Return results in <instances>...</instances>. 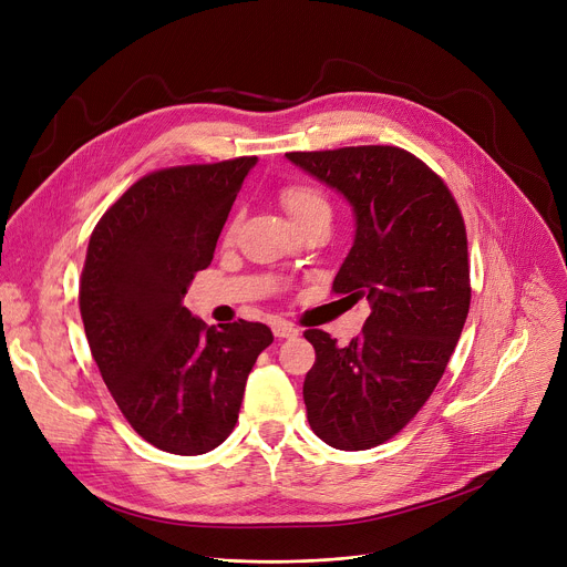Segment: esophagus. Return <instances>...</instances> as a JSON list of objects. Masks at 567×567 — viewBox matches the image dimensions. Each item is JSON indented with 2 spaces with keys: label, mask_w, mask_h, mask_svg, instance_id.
Listing matches in <instances>:
<instances>
[{
  "label": "esophagus",
  "mask_w": 567,
  "mask_h": 567,
  "mask_svg": "<svg viewBox=\"0 0 567 567\" xmlns=\"http://www.w3.org/2000/svg\"><path fill=\"white\" fill-rule=\"evenodd\" d=\"M298 328L296 326H291V323H287V321H280V323H276L274 326V334L278 337V339H291V337H298Z\"/></svg>",
  "instance_id": "1"
}]
</instances>
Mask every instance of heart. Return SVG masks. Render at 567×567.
<instances>
[{"label": "heart", "instance_id": "obj_1", "mask_svg": "<svg viewBox=\"0 0 567 567\" xmlns=\"http://www.w3.org/2000/svg\"><path fill=\"white\" fill-rule=\"evenodd\" d=\"M280 200L291 221L302 219L312 213H328L326 196L315 185L307 183H287L280 189Z\"/></svg>", "mask_w": 567, "mask_h": 567}]
</instances>
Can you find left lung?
<instances>
[{"mask_svg": "<svg viewBox=\"0 0 567 567\" xmlns=\"http://www.w3.org/2000/svg\"><path fill=\"white\" fill-rule=\"evenodd\" d=\"M287 161L339 192L354 239L332 289L371 317L346 348L307 330L317 364L302 398L315 434L369 450L398 434L436 389L471 307L468 241L445 183L398 146L293 151Z\"/></svg>", "mask_w": 567, "mask_h": 567, "instance_id": "1", "label": "left lung"}]
</instances>
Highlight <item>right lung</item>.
Listing matches in <instances>:
<instances>
[{"label":"right lung","instance_id":"1","mask_svg":"<svg viewBox=\"0 0 567 567\" xmlns=\"http://www.w3.org/2000/svg\"><path fill=\"white\" fill-rule=\"evenodd\" d=\"M255 165L153 172L87 244L79 302L90 352L131 427L172 454H205L228 439L255 359L274 341L262 323L215 330L183 305Z\"/></svg>","mask_w":567,"mask_h":567}]
</instances>
